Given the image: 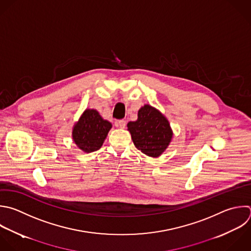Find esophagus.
Here are the masks:
<instances>
[{
  "label": "esophagus",
  "instance_id": "34e87169",
  "mask_svg": "<svg viewBox=\"0 0 251 251\" xmlns=\"http://www.w3.org/2000/svg\"><path fill=\"white\" fill-rule=\"evenodd\" d=\"M126 125V122L125 120H120V121L116 122V126L121 127V128H125Z\"/></svg>",
  "mask_w": 251,
  "mask_h": 251
}]
</instances>
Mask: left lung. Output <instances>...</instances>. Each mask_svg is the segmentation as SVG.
I'll return each instance as SVG.
<instances>
[{
	"mask_svg": "<svg viewBox=\"0 0 251 251\" xmlns=\"http://www.w3.org/2000/svg\"><path fill=\"white\" fill-rule=\"evenodd\" d=\"M137 120L127 124L135 147L147 156L156 158L169 146L173 131L167 118L150 105L138 111Z\"/></svg>",
	"mask_w": 251,
	"mask_h": 251,
	"instance_id": "obj_1",
	"label": "left lung"
}]
</instances>
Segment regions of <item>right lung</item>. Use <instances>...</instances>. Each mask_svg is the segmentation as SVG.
Instances as JSON below:
<instances>
[{"instance_id":"obj_1","label":"right lung","mask_w":251,"mask_h":251,"mask_svg":"<svg viewBox=\"0 0 251 251\" xmlns=\"http://www.w3.org/2000/svg\"><path fill=\"white\" fill-rule=\"evenodd\" d=\"M112 124L94 109H86L73 128V139L79 149L91 153L101 148Z\"/></svg>"}]
</instances>
